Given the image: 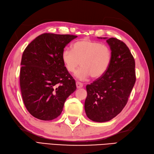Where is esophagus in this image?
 <instances>
[{"label":"esophagus","instance_id":"34e87169","mask_svg":"<svg viewBox=\"0 0 154 154\" xmlns=\"http://www.w3.org/2000/svg\"><path fill=\"white\" fill-rule=\"evenodd\" d=\"M76 85L77 88H81L83 87V84L80 82H78L77 81L76 82Z\"/></svg>","mask_w":154,"mask_h":154}]
</instances>
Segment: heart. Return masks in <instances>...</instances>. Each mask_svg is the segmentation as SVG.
<instances>
[{"label":"heart","mask_w":154,"mask_h":154,"mask_svg":"<svg viewBox=\"0 0 154 154\" xmlns=\"http://www.w3.org/2000/svg\"><path fill=\"white\" fill-rule=\"evenodd\" d=\"M61 59L66 69L74 73L78 67H82L76 73L79 80H84L91 76L93 78L101 77L107 72L111 60L109 47L103 43L84 39L75 42L72 50L65 48Z\"/></svg>","instance_id":"heart-1"}]
</instances>
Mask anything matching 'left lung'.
<instances>
[{"label": "left lung", "mask_w": 154, "mask_h": 154, "mask_svg": "<svg viewBox=\"0 0 154 154\" xmlns=\"http://www.w3.org/2000/svg\"><path fill=\"white\" fill-rule=\"evenodd\" d=\"M103 39L111 51L110 65L103 76L87 85L84 104L87 117L99 122L110 121L120 113L136 82L135 61L128 47L117 38Z\"/></svg>", "instance_id": "1"}]
</instances>
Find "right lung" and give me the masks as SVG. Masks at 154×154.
<instances>
[{
  "instance_id": "add662e5",
  "label": "right lung",
  "mask_w": 154,
  "mask_h": 154,
  "mask_svg": "<svg viewBox=\"0 0 154 154\" xmlns=\"http://www.w3.org/2000/svg\"><path fill=\"white\" fill-rule=\"evenodd\" d=\"M74 35L43 33L23 51L20 84L23 103L33 117L43 121L56 119L64 102L76 90V82L61 59Z\"/></svg>"
}]
</instances>
